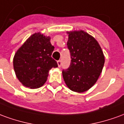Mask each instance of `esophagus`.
<instances>
[{
    "label": "esophagus",
    "mask_w": 124,
    "mask_h": 124,
    "mask_svg": "<svg viewBox=\"0 0 124 124\" xmlns=\"http://www.w3.org/2000/svg\"><path fill=\"white\" fill-rule=\"evenodd\" d=\"M57 64H58V67H60L61 66V65H62V62H61V60H58V61H57Z\"/></svg>",
    "instance_id": "esophagus-1"
}]
</instances>
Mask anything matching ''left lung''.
<instances>
[{
  "label": "left lung",
  "instance_id": "1",
  "mask_svg": "<svg viewBox=\"0 0 124 124\" xmlns=\"http://www.w3.org/2000/svg\"><path fill=\"white\" fill-rule=\"evenodd\" d=\"M68 48L71 63L62 76L68 88L82 93L95 84L104 67L105 58L101 47L93 36L84 31L67 32Z\"/></svg>",
  "mask_w": 124,
  "mask_h": 124
}]
</instances>
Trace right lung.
Listing matches in <instances>:
<instances>
[{
    "label": "right lung",
    "mask_w": 124,
    "mask_h": 124,
    "mask_svg": "<svg viewBox=\"0 0 124 124\" xmlns=\"http://www.w3.org/2000/svg\"><path fill=\"white\" fill-rule=\"evenodd\" d=\"M54 49L50 37L40 32L33 34L18 49L13 58V66L23 86L31 89L43 86L49 70L58 67L56 61L51 57Z\"/></svg>",
    "instance_id": "obj_1"
}]
</instances>
